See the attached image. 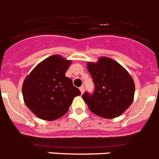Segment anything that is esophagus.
Segmentation results:
<instances>
[{"label": "esophagus", "mask_w": 159, "mask_h": 159, "mask_svg": "<svg viewBox=\"0 0 159 159\" xmlns=\"http://www.w3.org/2000/svg\"><path fill=\"white\" fill-rule=\"evenodd\" d=\"M80 90L81 93H82V94H83L84 92V86H81V87L80 88Z\"/></svg>", "instance_id": "obj_1"}]
</instances>
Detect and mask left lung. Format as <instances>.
<instances>
[{
	"mask_svg": "<svg viewBox=\"0 0 159 159\" xmlns=\"http://www.w3.org/2000/svg\"><path fill=\"white\" fill-rule=\"evenodd\" d=\"M87 67L94 83L93 94L85 92L82 95L89 109L107 119L121 115L134 99V83L130 74L118 62L106 57L96 63L89 62Z\"/></svg>",
	"mask_w": 159,
	"mask_h": 159,
	"instance_id": "8db88e82",
	"label": "left lung"
}]
</instances>
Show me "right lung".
<instances>
[{
	"mask_svg": "<svg viewBox=\"0 0 159 159\" xmlns=\"http://www.w3.org/2000/svg\"><path fill=\"white\" fill-rule=\"evenodd\" d=\"M71 64L59 55L37 65L25 78L22 93L26 106L40 119L54 120L69 110L74 98L81 94L66 72Z\"/></svg>",
	"mask_w": 159,
	"mask_h": 159,
	"instance_id": "obj_1",
	"label": "right lung"
}]
</instances>
